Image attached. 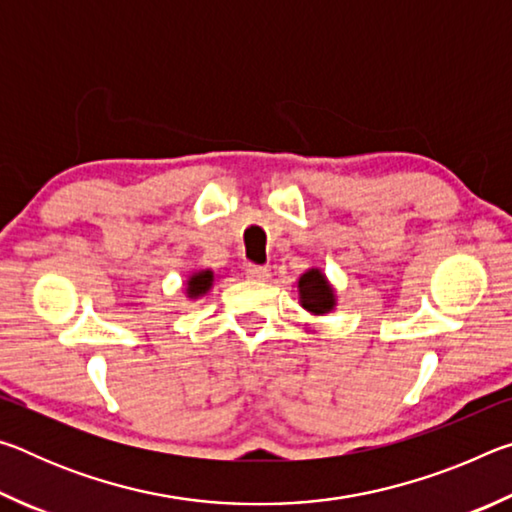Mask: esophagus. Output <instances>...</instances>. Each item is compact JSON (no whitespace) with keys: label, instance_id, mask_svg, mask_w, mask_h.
<instances>
[{"label":"esophagus","instance_id":"34e87169","mask_svg":"<svg viewBox=\"0 0 512 512\" xmlns=\"http://www.w3.org/2000/svg\"><path fill=\"white\" fill-rule=\"evenodd\" d=\"M268 275H271V273H268L266 266H257V264H248V266H246V277H248V280L264 282Z\"/></svg>","mask_w":512,"mask_h":512}]
</instances>
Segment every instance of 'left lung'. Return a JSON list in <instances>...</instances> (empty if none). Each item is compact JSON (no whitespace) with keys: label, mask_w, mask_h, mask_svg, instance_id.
<instances>
[{"label":"left lung","mask_w":512,"mask_h":512,"mask_svg":"<svg viewBox=\"0 0 512 512\" xmlns=\"http://www.w3.org/2000/svg\"><path fill=\"white\" fill-rule=\"evenodd\" d=\"M298 300L300 307L309 311L311 316H327L336 309V289L327 280L323 268H307L298 277Z\"/></svg>","instance_id":"8db88e82"}]
</instances>
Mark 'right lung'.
<instances>
[{
  "mask_svg": "<svg viewBox=\"0 0 512 512\" xmlns=\"http://www.w3.org/2000/svg\"><path fill=\"white\" fill-rule=\"evenodd\" d=\"M214 287V271L212 268H198L192 271L185 280V296L187 300H198L207 296Z\"/></svg>",
  "mask_w": 512,
  "mask_h": 512,
  "instance_id": "add662e5",
  "label": "right lung"
}]
</instances>
